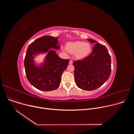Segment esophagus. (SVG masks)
<instances>
[{
    "instance_id": "34e87169",
    "label": "esophagus",
    "mask_w": 134,
    "mask_h": 134,
    "mask_svg": "<svg viewBox=\"0 0 134 134\" xmlns=\"http://www.w3.org/2000/svg\"><path fill=\"white\" fill-rule=\"evenodd\" d=\"M72 63H73L72 60H70V61H69V64H70V65H71V64H72Z\"/></svg>"
}]
</instances>
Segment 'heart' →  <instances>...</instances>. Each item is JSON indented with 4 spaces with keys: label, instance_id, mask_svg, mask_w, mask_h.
<instances>
[{
    "label": "heart",
    "instance_id": "obj_1",
    "mask_svg": "<svg viewBox=\"0 0 134 134\" xmlns=\"http://www.w3.org/2000/svg\"><path fill=\"white\" fill-rule=\"evenodd\" d=\"M68 52L74 54L76 58L81 59L88 54L91 51V46L82 41L68 42L66 46Z\"/></svg>",
    "mask_w": 134,
    "mask_h": 134
}]
</instances>
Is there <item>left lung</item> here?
<instances>
[{"label":"left lung","mask_w":134,"mask_h":134,"mask_svg":"<svg viewBox=\"0 0 134 134\" xmlns=\"http://www.w3.org/2000/svg\"><path fill=\"white\" fill-rule=\"evenodd\" d=\"M87 40L95 44L88 56L74 62L75 81L79 88L93 91L101 87L108 80L111 70V60L104 45L92 39Z\"/></svg>","instance_id":"left-lung-1"}]
</instances>
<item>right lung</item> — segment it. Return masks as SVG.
<instances>
[{
    "mask_svg": "<svg viewBox=\"0 0 134 134\" xmlns=\"http://www.w3.org/2000/svg\"><path fill=\"white\" fill-rule=\"evenodd\" d=\"M58 38L45 35L38 38L28 47L24 59V67L27 79L35 88L41 91H50L58 88L62 75L67 68L69 59L60 58L51 49H59ZM48 52L42 66L37 67L33 58L36 54Z\"/></svg>",
    "mask_w": 134,
    "mask_h": 134,
    "instance_id": "1",
    "label": "right lung"
}]
</instances>
